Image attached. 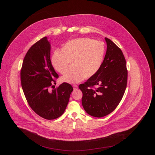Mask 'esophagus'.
Returning a JSON list of instances; mask_svg holds the SVG:
<instances>
[{"mask_svg":"<svg viewBox=\"0 0 155 155\" xmlns=\"http://www.w3.org/2000/svg\"><path fill=\"white\" fill-rule=\"evenodd\" d=\"M73 88L74 90H76V89L78 88V87L76 85H73Z\"/></svg>","mask_w":155,"mask_h":155,"instance_id":"esophagus-1","label":"esophagus"}]
</instances>
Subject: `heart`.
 <instances>
[{
	"instance_id": "1",
	"label": "heart",
	"mask_w": 155,
	"mask_h": 155,
	"mask_svg": "<svg viewBox=\"0 0 155 155\" xmlns=\"http://www.w3.org/2000/svg\"><path fill=\"white\" fill-rule=\"evenodd\" d=\"M104 47L100 42L83 38L68 41L62 51H55L51 58L53 67L61 74L66 73L73 61L74 69L61 78L63 82L76 84L95 75L102 64Z\"/></svg>"
}]
</instances>
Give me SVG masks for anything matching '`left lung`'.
Listing matches in <instances>:
<instances>
[{
    "label": "left lung",
    "mask_w": 155,
    "mask_h": 155,
    "mask_svg": "<svg viewBox=\"0 0 155 155\" xmlns=\"http://www.w3.org/2000/svg\"><path fill=\"white\" fill-rule=\"evenodd\" d=\"M105 41L107 50L100 69L79 86L84 110L96 117H104L116 108L127 84L126 61L121 49L109 39L105 38Z\"/></svg>",
    "instance_id": "8db88e82"
}]
</instances>
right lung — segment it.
<instances>
[{"mask_svg": "<svg viewBox=\"0 0 155 155\" xmlns=\"http://www.w3.org/2000/svg\"><path fill=\"white\" fill-rule=\"evenodd\" d=\"M51 49L47 37L35 43L27 51L21 71V86L29 106L39 116L48 120L63 114L73 90L65 82L57 89L50 88L55 83L54 79L58 78L51 63Z\"/></svg>", "mask_w": 155, "mask_h": 155, "instance_id": "obj_1", "label": "right lung"}]
</instances>
